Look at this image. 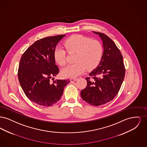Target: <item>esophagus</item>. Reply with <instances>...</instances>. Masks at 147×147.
Masks as SVG:
<instances>
[{
	"label": "esophagus",
	"instance_id": "esophagus-1",
	"mask_svg": "<svg viewBox=\"0 0 147 147\" xmlns=\"http://www.w3.org/2000/svg\"><path fill=\"white\" fill-rule=\"evenodd\" d=\"M77 80V78H70V80L71 82H75Z\"/></svg>",
	"mask_w": 147,
	"mask_h": 147
}]
</instances>
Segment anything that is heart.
I'll return each instance as SVG.
<instances>
[{
    "mask_svg": "<svg viewBox=\"0 0 147 147\" xmlns=\"http://www.w3.org/2000/svg\"><path fill=\"white\" fill-rule=\"evenodd\" d=\"M64 45L69 52L76 53V63L69 64L62 70L65 78H76L84 72L86 68L91 69L100 63L104 52L101 43L97 40L82 35L71 36L65 40ZM54 58L59 65L63 66L66 63V51L61 46H57L54 50Z\"/></svg>",
    "mask_w": 147,
    "mask_h": 147,
    "instance_id": "1",
    "label": "heart"
}]
</instances>
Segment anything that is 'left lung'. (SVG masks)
Wrapping results in <instances>:
<instances>
[{
    "label": "left lung",
    "mask_w": 147,
    "mask_h": 147,
    "mask_svg": "<svg viewBox=\"0 0 147 147\" xmlns=\"http://www.w3.org/2000/svg\"><path fill=\"white\" fill-rule=\"evenodd\" d=\"M98 35L104 52L98 67L86 78L87 85L80 92L83 100L93 106L104 105L113 99L119 92L125 75L123 57L115 42L104 34Z\"/></svg>",
    "instance_id": "obj_1"
}]
</instances>
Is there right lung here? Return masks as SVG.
I'll return each mask as SVG.
<instances>
[{
	"instance_id": "right-lung-1",
	"label": "right lung",
	"mask_w": 147,
	"mask_h": 147,
	"mask_svg": "<svg viewBox=\"0 0 147 147\" xmlns=\"http://www.w3.org/2000/svg\"><path fill=\"white\" fill-rule=\"evenodd\" d=\"M65 36L38 40L21 57L18 69L19 83L26 96L37 105L50 106L56 103L62 96L64 86L70 82L69 79L49 82L59 73L53 53L57 43Z\"/></svg>"
}]
</instances>
